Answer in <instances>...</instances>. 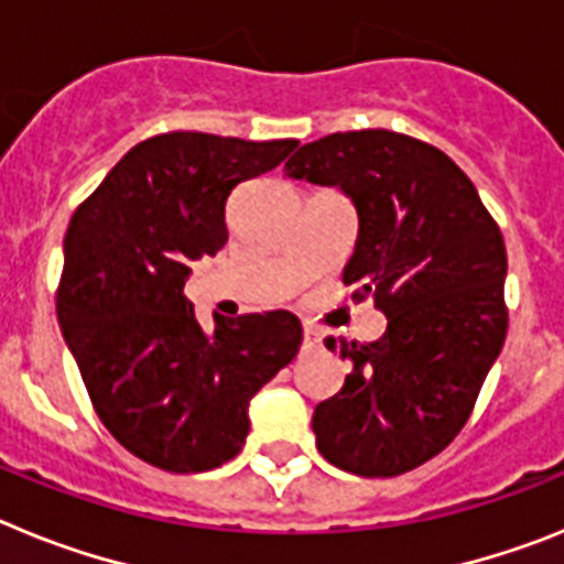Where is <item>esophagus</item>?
<instances>
[{
    "label": "esophagus",
    "instance_id": "esophagus-1",
    "mask_svg": "<svg viewBox=\"0 0 564 564\" xmlns=\"http://www.w3.org/2000/svg\"><path fill=\"white\" fill-rule=\"evenodd\" d=\"M318 341H322V333H318L316 327L307 325V327H305V347H307V350H313V347H318Z\"/></svg>",
    "mask_w": 564,
    "mask_h": 564
}]
</instances>
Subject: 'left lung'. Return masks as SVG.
<instances>
[{"label":"left lung","instance_id":"obj_1","mask_svg":"<svg viewBox=\"0 0 564 564\" xmlns=\"http://www.w3.org/2000/svg\"><path fill=\"white\" fill-rule=\"evenodd\" d=\"M285 172L350 197L358 239L341 279L387 313L378 341H325L352 372L313 412L318 452L358 477L412 471L460 435L506 341L500 226L449 154L390 129L318 138Z\"/></svg>","mask_w":564,"mask_h":564}]
</instances>
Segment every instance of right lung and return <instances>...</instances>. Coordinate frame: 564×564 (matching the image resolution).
<instances>
[{"mask_svg":"<svg viewBox=\"0 0 564 564\" xmlns=\"http://www.w3.org/2000/svg\"><path fill=\"white\" fill-rule=\"evenodd\" d=\"M299 141L163 132L129 149L64 234L56 313L93 410L129 455L174 475L239 455L248 403L296 358L288 311L203 330L183 293L194 259L228 242L226 206Z\"/></svg>","mask_w":564,"mask_h":564,"instance_id":"add662e5","label":"right lung"}]
</instances>
